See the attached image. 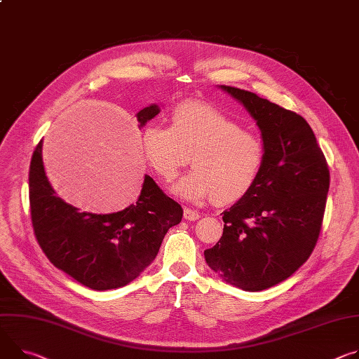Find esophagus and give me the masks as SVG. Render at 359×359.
I'll use <instances>...</instances> for the list:
<instances>
[{"label": "esophagus", "instance_id": "obj_1", "mask_svg": "<svg viewBox=\"0 0 359 359\" xmlns=\"http://www.w3.org/2000/svg\"><path fill=\"white\" fill-rule=\"evenodd\" d=\"M184 219L186 220H198L201 217V213L198 210H191L189 208H184Z\"/></svg>", "mask_w": 359, "mask_h": 359}]
</instances>
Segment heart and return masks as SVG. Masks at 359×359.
I'll use <instances>...</instances> for the list:
<instances>
[{"label": "heart", "instance_id": "heart-1", "mask_svg": "<svg viewBox=\"0 0 359 359\" xmlns=\"http://www.w3.org/2000/svg\"><path fill=\"white\" fill-rule=\"evenodd\" d=\"M143 147L151 169L168 182L190 157L194 169L173 186V193L184 201L213 198L219 206L243 199L256 184L265 161L262 139L203 102L176 107L170 127L149 124L143 132Z\"/></svg>", "mask_w": 359, "mask_h": 359}]
</instances>
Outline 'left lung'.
Segmentation results:
<instances>
[{"instance_id": "8db88e82", "label": "left lung", "mask_w": 359, "mask_h": 359, "mask_svg": "<svg viewBox=\"0 0 359 359\" xmlns=\"http://www.w3.org/2000/svg\"><path fill=\"white\" fill-rule=\"evenodd\" d=\"M262 133L265 161L253 189L223 212V235L205 250L227 283L264 290L298 271L313 252L327 206L330 169L306 120L257 94L220 86Z\"/></svg>"}]
</instances>
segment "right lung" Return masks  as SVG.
<instances>
[{
    "instance_id": "add662e5",
    "label": "right lung",
    "mask_w": 359,
    "mask_h": 359,
    "mask_svg": "<svg viewBox=\"0 0 359 359\" xmlns=\"http://www.w3.org/2000/svg\"><path fill=\"white\" fill-rule=\"evenodd\" d=\"M156 104L137 113L140 126L158 114ZM29 212L36 239L50 262L94 290L136 279L154 260L163 238L182 222V206L144 176L136 203L121 212H79L58 198L44 172L43 142L29 163Z\"/></svg>"
}]
</instances>
